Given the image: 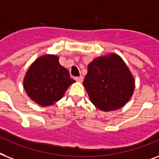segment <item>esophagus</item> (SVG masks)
<instances>
[{"label":"esophagus","instance_id":"1","mask_svg":"<svg viewBox=\"0 0 159 159\" xmlns=\"http://www.w3.org/2000/svg\"><path fill=\"white\" fill-rule=\"evenodd\" d=\"M74 79H75L76 81H77V82H82V81H83V77H82V76H80V77H76L75 78H74Z\"/></svg>","mask_w":159,"mask_h":159}]
</instances>
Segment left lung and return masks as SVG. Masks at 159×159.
<instances>
[{"mask_svg":"<svg viewBox=\"0 0 159 159\" xmlns=\"http://www.w3.org/2000/svg\"><path fill=\"white\" fill-rule=\"evenodd\" d=\"M83 86L99 109H119L130 100L135 81L122 59L115 54L96 58L88 65Z\"/></svg>","mask_w":159,"mask_h":159,"instance_id":"8db88e82","label":"left lung"}]
</instances>
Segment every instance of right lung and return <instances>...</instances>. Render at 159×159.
Returning <instances> with one entry per match:
<instances>
[{
  "instance_id": "add662e5",
  "label": "right lung",
  "mask_w": 159,
  "mask_h": 159,
  "mask_svg": "<svg viewBox=\"0 0 159 159\" xmlns=\"http://www.w3.org/2000/svg\"><path fill=\"white\" fill-rule=\"evenodd\" d=\"M75 81L62 67L56 55H44L33 63L25 75L24 86L28 96L42 106L54 104Z\"/></svg>"
}]
</instances>
